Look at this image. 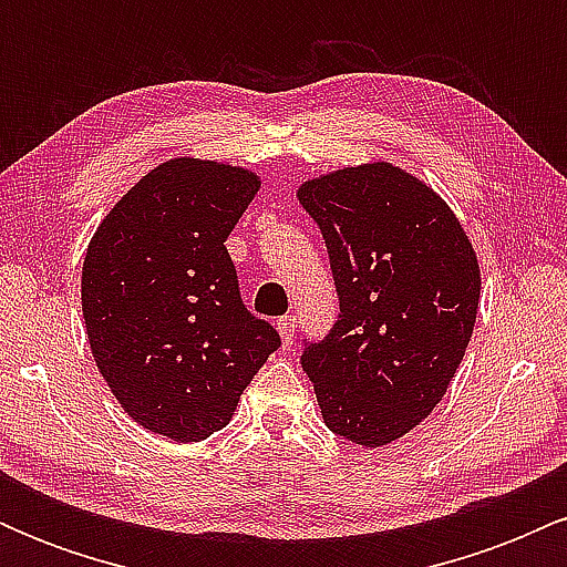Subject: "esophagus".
Wrapping results in <instances>:
<instances>
[{"label":"esophagus","mask_w":567,"mask_h":567,"mask_svg":"<svg viewBox=\"0 0 567 567\" xmlns=\"http://www.w3.org/2000/svg\"><path fill=\"white\" fill-rule=\"evenodd\" d=\"M277 330H279V336H282V341L290 343L292 336H296V317H292V315L279 317V320H277Z\"/></svg>","instance_id":"esophagus-1"}]
</instances>
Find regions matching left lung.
Segmentation results:
<instances>
[{
  "instance_id": "1",
  "label": "left lung",
  "mask_w": 567,
  "mask_h": 567,
  "mask_svg": "<svg viewBox=\"0 0 567 567\" xmlns=\"http://www.w3.org/2000/svg\"><path fill=\"white\" fill-rule=\"evenodd\" d=\"M320 226L341 315L301 365L330 432L365 447L437 408L477 320L480 264L447 202L392 162L298 186Z\"/></svg>"
}]
</instances>
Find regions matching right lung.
<instances>
[{"instance_id":"obj_1","label":"right lung","mask_w":567,"mask_h":567,"mask_svg":"<svg viewBox=\"0 0 567 567\" xmlns=\"http://www.w3.org/2000/svg\"><path fill=\"white\" fill-rule=\"evenodd\" d=\"M261 178L216 159L148 171L101 220L82 264L95 365L148 432L199 442L231 421L279 336L239 298L226 239Z\"/></svg>"}]
</instances>
